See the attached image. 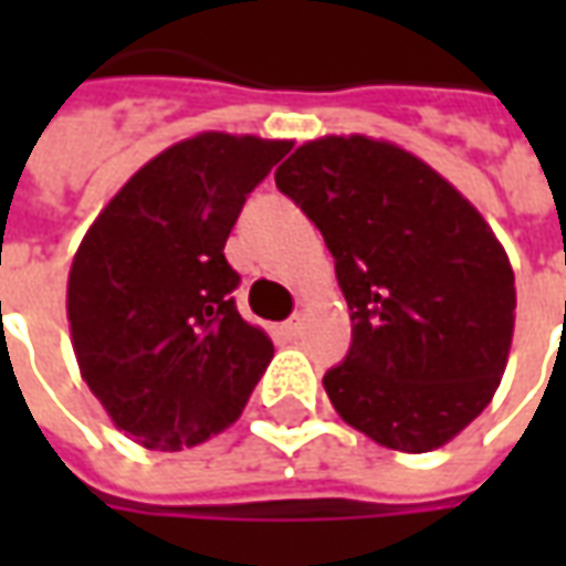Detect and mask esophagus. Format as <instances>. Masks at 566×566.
Segmentation results:
<instances>
[{
    "instance_id": "1",
    "label": "esophagus",
    "mask_w": 566,
    "mask_h": 566,
    "mask_svg": "<svg viewBox=\"0 0 566 566\" xmlns=\"http://www.w3.org/2000/svg\"><path fill=\"white\" fill-rule=\"evenodd\" d=\"M282 333H284V336H287V339H296V336L303 333V321H300V318L284 321V324H282Z\"/></svg>"
}]
</instances>
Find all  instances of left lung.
<instances>
[{"mask_svg": "<svg viewBox=\"0 0 566 566\" xmlns=\"http://www.w3.org/2000/svg\"><path fill=\"white\" fill-rule=\"evenodd\" d=\"M275 185L321 230L352 312L333 409L385 449H442L510 360L515 275L494 230L412 150L360 133L300 145Z\"/></svg>", "mask_w": 566, "mask_h": 566, "instance_id": "8db88e82", "label": "left lung"}]
</instances>
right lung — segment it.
<instances>
[{"label":"right lung","mask_w":566,"mask_h":566,"mask_svg":"<svg viewBox=\"0 0 566 566\" xmlns=\"http://www.w3.org/2000/svg\"><path fill=\"white\" fill-rule=\"evenodd\" d=\"M294 142L209 129L150 157L72 258L66 318L81 379L145 449L178 451L242 416L272 360L233 306L223 258L245 197Z\"/></svg>","instance_id":"obj_1"}]
</instances>
